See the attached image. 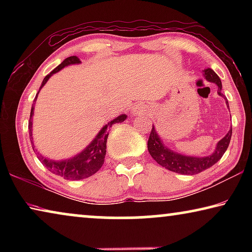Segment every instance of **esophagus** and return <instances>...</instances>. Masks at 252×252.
<instances>
[{
  "instance_id": "obj_1",
  "label": "esophagus",
  "mask_w": 252,
  "mask_h": 252,
  "mask_svg": "<svg viewBox=\"0 0 252 252\" xmlns=\"http://www.w3.org/2000/svg\"><path fill=\"white\" fill-rule=\"evenodd\" d=\"M143 111H144V109L142 108L141 105H140V104L135 105L133 110H132V114H133V116H140V114L143 113Z\"/></svg>"
}]
</instances>
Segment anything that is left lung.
Instances as JSON below:
<instances>
[{
    "instance_id": "obj_1",
    "label": "left lung",
    "mask_w": 252,
    "mask_h": 252,
    "mask_svg": "<svg viewBox=\"0 0 252 252\" xmlns=\"http://www.w3.org/2000/svg\"><path fill=\"white\" fill-rule=\"evenodd\" d=\"M202 74L208 82L215 83L217 87H218V94L224 97V95L221 93V90H222L221 80L219 76L217 75L216 72L211 70L210 67H208V69H204L202 71ZM224 100L225 104H227L229 108L228 100L225 99V97ZM231 134L232 127H230L228 133L217 143L215 151H213L211 155H209L207 157H193L181 155V153L173 151L170 148L165 147L163 141H162L159 134H158L155 126H152L150 138H149L148 141V150L151 157L161 165V167L168 169L172 172L193 176V174H198L204 171V170L211 168L213 164L217 163V162L222 158L224 152L227 151V149L229 147L230 140H231Z\"/></svg>"
}]
</instances>
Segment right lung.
Here are the masks:
<instances>
[{
  "label": "right lung",
  "mask_w": 252,
  "mask_h": 252,
  "mask_svg": "<svg viewBox=\"0 0 252 252\" xmlns=\"http://www.w3.org/2000/svg\"><path fill=\"white\" fill-rule=\"evenodd\" d=\"M81 61L78 57H69L63 61L61 64L55 67V69L48 74L42 81V84L39 89V92L42 88L44 87L45 83L48 82L49 79L53 74L58 73L61 71L63 67L73 65V64H80ZM37 92V94H39ZM37 94L35 99L33 101V105L31 109V113H30V120H29V133H30V140H31L32 148L34 152L36 151L35 146L33 143V136H32V126H33V116H34V104L37 99ZM127 118L126 114H120L116 119L108 122L103 127H101L99 133L95 135V138L85 147L80 153H76L74 157L69 158V159H62V160H54L50 159L42 156L39 153V160L44 167L54 174L67 179V180H81V179H85L88 177H91L96 171H99L100 168L104 163V158L106 153V140H108L109 130L114 123L123 122Z\"/></svg>",
  "instance_id": "right-lung-1"
}]
</instances>
